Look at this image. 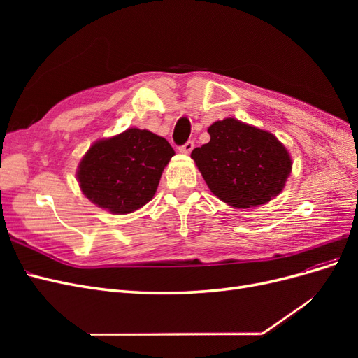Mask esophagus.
<instances>
[{
  "mask_svg": "<svg viewBox=\"0 0 358 358\" xmlns=\"http://www.w3.org/2000/svg\"><path fill=\"white\" fill-rule=\"evenodd\" d=\"M192 149H194V142H192V140H188V142H187L185 145L179 148L180 152H182V154H185V155H188Z\"/></svg>",
  "mask_w": 358,
  "mask_h": 358,
  "instance_id": "obj_1",
  "label": "esophagus"
}]
</instances>
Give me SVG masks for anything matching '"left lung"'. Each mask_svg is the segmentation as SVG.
I'll use <instances>...</instances> for the list:
<instances>
[{
    "instance_id": "8db88e82",
    "label": "left lung",
    "mask_w": 358,
    "mask_h": 358,
    "mask_svg": "<svg viewBox=\"0 0 358 358\" xmlns=\"http://www.w3.org/2000/svg\"><path fill=\"white\" fill-rule=\"evenodd\" d=\"M210 142L191 158L213 196L236 209L266 204L284 189L291 173L287 148L268 131L225 117L213 122Z\"/></svg>"
}]
</instances>
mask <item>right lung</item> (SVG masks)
I'll return each mask as SVG.
<instances>
[{"label": "right lung", "instance_id": "1", "mask_svg": "<svg viewBox=\"0 0 358 358\" xmlns=\"http://www.w3.org/2000/svg\"><path fill=\"white\" fill-rule=\"evenodd\" d=\"M175 150L148 129L95 142L79 162L78 180L94 204L115 215L131 213L154 199L162 170Z\"/></svg>", "mask_w": 358, "mask_h": 358}]
</instances>
